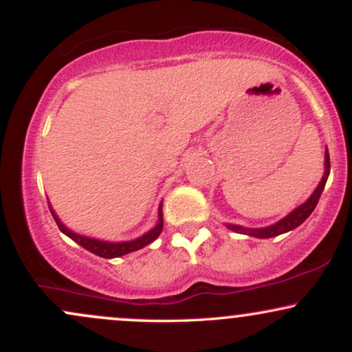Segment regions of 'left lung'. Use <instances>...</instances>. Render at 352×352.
Segmentation results:
<instances>
[{
    "label": "left lung",
    "instance_id": "obj_1",
    "mask_svg": "<svg viewBox=\"0 0 352 352\" xmlns=\"http://www.w3.org/2000/svg\"><path fill=\"white\" fill-rule=\"evenodd\" d=\"M329 170H331V164H329V152L326 148L324 152V173H322L321 180H319L318 187L314 188V192L311 193L309 199L301 204L300 207H296L292 212L288 213L286 217H283L281 220H278L276 223L268 225V227H260V228H250V227H241V225H235V223H225V227L235 233H241V235H248V236H254V238H273L278 235H283L286 232H292V230L298 228L302 221L308 218L313 210L316 208L319 197H321L322 190H324L326 182H328L329 177Z\"/></svg>",
    "mask_w": 352,
    "mask_h": 352
}]
</instances>
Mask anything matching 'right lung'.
Segmentation results:
<instances>
[{
    "label": "right lung",
    "instance_id": "right-lung-1",
    "mask_svg": "<svg viewBox=\"0 0 352 352\" xmlns=\"http://www.w3.org/2000/svg\"><path fill=\"white\" fill-rule=\"evenodd\" d=\"M50 210H51L52 217H54L56 223H58L59 230L64 233V235L69 236L72 241H76V243L82 246V248H86L87 252L98 254V256H100V258H107V260H111V258L124 256V254L137 252V250L144 248V246L152 243V241L160 235V232H162V228H164L162 204L159 205V220H157L155 227L148 230V232H145L144 235L137 236V238H134V240H127V241H107V240H99V238H94V236L80 235V233L72 232L71 228H67L66 225L60 221V218L58 217V213L54 212V208L51 207V204H50Z\"/></svg>",
    "mask_w": 352,
    "mask_h": 352
}]
</instances>
